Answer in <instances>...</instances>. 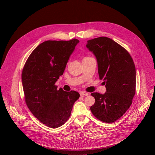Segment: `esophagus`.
I'll use <instances>...</instances> for the list:
<instances>
[{
    "label": "esophagus",
    "instance_id": "obj_1",
    "mask_svg": "<svg viewBox=\"0 0 155 155\" xmlns=\"http://www.w3.org/2000/svg\"><path fill=\"white\" fill-rule=\"evenodd\" d=\"M80 95L81 96H87L88 95V93H87L85 91H81V92H80Z\"/></svg>",
    "mask_w": 155,
    "mask_h": 155
}]
</instances>
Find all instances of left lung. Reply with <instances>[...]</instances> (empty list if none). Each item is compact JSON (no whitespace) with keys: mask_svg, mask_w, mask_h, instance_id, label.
<instances>
[{"mask_svg":"<svg viewBox=\"0 0 155 155\" xmlns=\"http://www.w3.org/2000/svg\"><path fill=\"white\" fill-rule=\"evenodd\" d=\"M87 48L95 55L98 74L106 92H93V115L105 123L120 118L132 104L136 92V68L129 53L114 41L100 37L87 41Z\"/></svg>","mask_w":155,"mask_h":155,"instance_id":"8db88e82","label":"left lung"}]
</instances>
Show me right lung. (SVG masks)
I'll list each match as a JSON object with an SVG mask.
<instances>
[{
    "mask_svg": "<svg viewBox=\"0 0 155 155\" xmlns=\"http://www.w3.org/2000/svg\"><path fill=\"white\" fill-rule=\"evenodd\" d=\"M79 41H46L32 51L22 72L26 104L42 124L58 128L70 118L79 97L74 91L58 90L55 85Z\"/></svg>",
    "mask_w": 155,
    "mask_h": 155,
    "instance_id": "add662e5",
    "label": "right lung"
}]
</instances>
